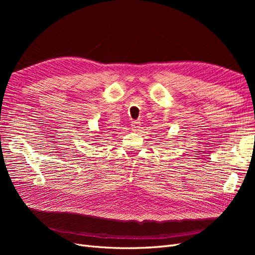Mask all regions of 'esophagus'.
Returning <instances> with one entry per match:
<instances>
[{
	"label": "esophagus",
	"instance_id": "obj_1",
	"mask_svg": "<svg viewBox=\"0 0 255 255\" xmlns=\"http://www.w3.org/2000/svg\"><path fill=\"white\" fill-rule=\"evenodd\" d=\"M130 127H132L133 130H138L140 128V122L139 121H132V125H130Z\"/></svg>",
	"mask_w": 255,
	"mask_h": 255
}]
</instances>
